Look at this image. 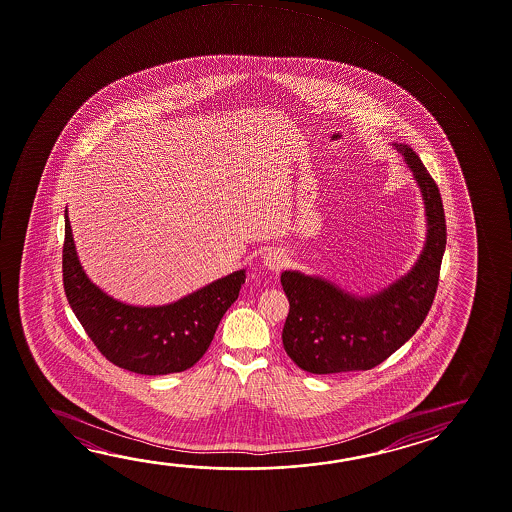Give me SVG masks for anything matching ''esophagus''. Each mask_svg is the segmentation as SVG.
I'll list each match as a JSON object with an SVG mask.
<instances>
[{"label":"esophagus","instance_id":"1","mask_svg":"<svg viewBox=\"0 0 512 512\" xmlns=\"http://www.w3.org/2000/svg\"><path fill=\"white\" fill-rule=\"evenodd\" d=\"M264 266L278 273L285 266V253L280 250H269L268 253H264Z\"/></svg>","mask_w":512,"mask_h":512}]
</instances>
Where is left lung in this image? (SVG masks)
<instances>
[{"label": "left lung", "mask_w": 512, "mask_h": 512, "mask_svg": "<svg viewBox=\"0 0 512 512\" xmlns=\"http://www.w3.org/2000/svg\"><path fill=\"white\" fill-rule=\"evenodd\" d=\"M418 184L427 237L407 275L368 296L348 293L327 278L284 271L289 300L282 341L303 371L328 375L378 366L407 343L427 318L446 248V221L436 182L407 144L393 143Z\"/></svg>", "instance_id": "8db88e82"}]
</instances>
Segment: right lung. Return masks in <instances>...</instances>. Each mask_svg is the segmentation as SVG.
<instances>
[{"instance_id": "obj_1", "label": "right lung", "mask_w": 512, "mask_h": 512, "mask_svg": "<svg viewBox=\"0 0 512 512\" xmlns=\"http://www.w3.org/2000/svg\"><path fill=\"white\" fill-rule=\"evenodd\" d=\"M62 252L64 291L76 318L112 364L141 375L180 373L207 352L219 321L237 300L246 269L168 305L141 307L119 302L85 275L78 260L68 209Z\"/></svg>"}]
</instances>
